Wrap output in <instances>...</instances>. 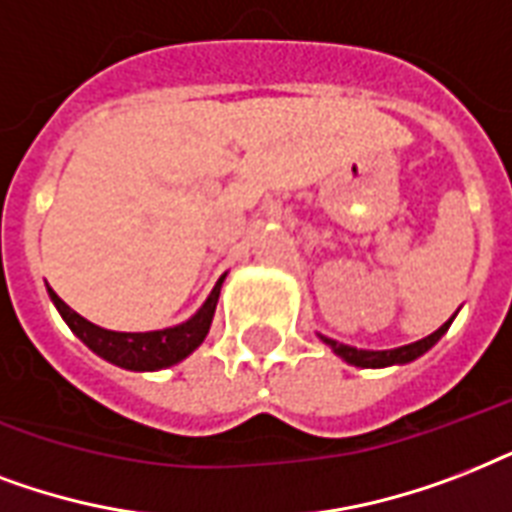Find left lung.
<instances>
[{
	"label": "left lung",
	"mask_w": 512,
	"mask_h": 512,
	"mask_svg": "<svg viewBox=\"0 0 512 512\" xmlns=\"http://www.w3.org/2000/svg\"><path fill=\"white\" fill-rule=\"evenodd\" d=\"M449 318L443 323L435 334L425 336V339H419L414 344H403V347H395V350H358V347H350V344H339L336 339H328V336H320L323 342L331 347V350L339 355L342 360H347L350 366H360V368H387V366H400V363H411V360H417L419 355H425L430 347H433L438 339H441L451 326Z\"/></svg>",
	"instance_id": "obj_1"
}]
</instances>
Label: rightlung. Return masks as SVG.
Listing matches in <instances>:
<instances>
[{
	"label": "right lung",
	"mask_w": 512,
	"mask_h": 512,
	"mask_svg": "<svg viewBox=\"0 0 512 512\" xmlns=\"http://www.w3.org/2000/svg\"><path fill=\"white\" fill-rule=\"evenodd\" d=\"M224 277H219V283L213 285L211 296L205 299L200 310L194 312L192 318L181 323V326L162 328V331H138V334H125V331H106V328L95 326L90 320H85L79 312H74L66 301L47 288L50 299H53L55 310L61 312V318L66 320V326L82 339V342L101 355L104 360L114 363V366L128 368V371H160V368L176 366L178 360H184L186 355H192L205 336L211 331L213 312H216V301H219L221 283Z\"/></svg>",
	"instance_id": "obj_1"
}]
</instances>
